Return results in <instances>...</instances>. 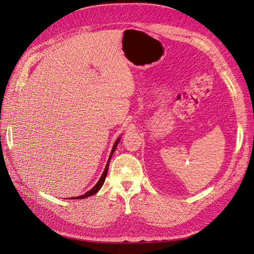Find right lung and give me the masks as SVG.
Wrapping results in <instances>:
<instances>
[{
	"instance_id": "obj_1",
	"label": "right lung",
	"mask_w": 254,
	"mask_h": 254,
	"mask_svg": "<svg viewBox=\"0 0 254 254\" xmlns=\"http://www.w3.org/2000/svg\"><path fill=\"white\" fill-rule=\"evenodd\" d=\"M121 141V136H119L118 139H117V141L114 142V145H113V147H112V150H111V153H110V156H109V159H108V162H107V164H106V167H105V170H104V173L102 174V176H101V178H99V180L97 181V183L95 184V186L92 188L91 190H89L87 193H84L83 195H80V196H78V197H72V198H70V199H82V198H87V197H90V196H92V195H94V194H96L97 191L101 190V188L103 187V184H104V182H105V179H106V177H107V174H108V168H109V162H110V160H111V157H112V155H113V152H114V150H115V148H117V146H118V144H119V142Z\"/></svg>"
}]
</instances>
